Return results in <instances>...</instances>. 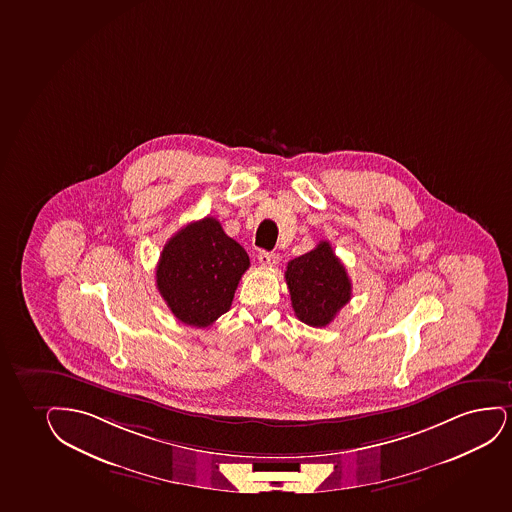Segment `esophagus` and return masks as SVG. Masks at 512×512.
Here are the masks:
<instances>
[{
	"label": "esophagus",
	"instance_id": "1",
	"mask_svg": "<svg viewBox=\"0 0 512 512\" xmlns=\"http://www.w3.org/2000/svg\"><path fill=\"white\" fill-rule=\"evenodd\" d=\"M258 263L266 268H273V266L279 265V256L273 253H266V251H259Z\"/></svg>",
	"mask_w": 512,
	"mask_h": 512
}]
</instances>
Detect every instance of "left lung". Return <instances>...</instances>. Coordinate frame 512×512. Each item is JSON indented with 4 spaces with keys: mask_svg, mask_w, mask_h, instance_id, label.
Instances as JSON below:
<instances>
[{
    "mask_svg": "<svg viewBox=\"0 0 512 512\" xmlns=\"http://www.w3.org/2000/svg\"><path fill=\"white\" fill-rule=\"evenodd\" d=\"M285 282L296 317L311 325H329L351 299V280L327 240L287 263Z\"/></svg>",
    "mask_w": 512,
    "mask_h": 512,
    "instance_id": "1",
    "label": "left lung"
}]
</instances>
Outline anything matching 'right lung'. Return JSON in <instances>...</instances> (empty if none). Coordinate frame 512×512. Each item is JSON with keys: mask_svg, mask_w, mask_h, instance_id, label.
I'll return each instance as SVG.
<instances>
[{"mask_svg": "<svg viewBox=\"0 0 512 512\" xmlns=\"http://www.w3.org/2000/svg\"><path fill=\"white\" fill-rule=\"evenodd\" d=\"M249 256L207 216L166 242L157 263V289L180 322L207 327L227 313Z\"/></svg>", "mask_w": 512, "mask_h": 512, "instance_id": "add662e5", "label": "right lung"}]
</instances>
